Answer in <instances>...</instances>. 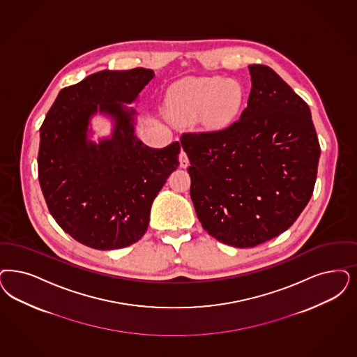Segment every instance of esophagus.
<instances>
[{"label":"esophagus","mask_w":357,"mask_h":357,"mask_svg":"<svg viewBox=\"0 0 357 357\" xmlns=\"http://www.w3.org/2000/svg\"><path fill=\"white\" fill-rule=\"evenodd\" d=\"M188 165H190L188 157H187L185 151L182 150V151H181V154H179V166H181V167H183V169H185Z\"/></svg>","instance_id":"1"}]
</instances>
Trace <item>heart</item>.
Listing matches in <instances>:
<instances>
[{
  "instance_id": "heart-1",
  "label": "heart",
  "mask_w": 357,
  "mask_h": 357,
  "mask_svg": "<svg viewBox=\"0 0 357 357\" xmlns=\"http://www.w3.org/2000/svg\"><path fill=\"white\" fill-rule=\"evenodd\" d=\"M245 100L244 88L222 77H187L167 92L166 108L175 123L194 125L199 120L209 129L231 126Z\"/></svg>"
}]
</instances>
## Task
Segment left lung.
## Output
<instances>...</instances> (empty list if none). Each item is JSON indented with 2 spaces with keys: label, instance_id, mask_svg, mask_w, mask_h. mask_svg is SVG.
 <instances>
[{
  "label": "left lung",
  "instance_id": "left-lung-1",
  "mask_svg": "<svg viewBox=\"0 0 357 357\" xmlns=\"http://www.w3.org/2000/svg\"><path fill=\"white\" fill-rule=\"evenodd\" d=\"M248 107L231 126L181 135L190 195L208 234L253 248L290 228L307 206L320 146L311 112L264 64H250Z\"/></svg>",
  "mask_w": 357,
  "mask_h": 357
}]
</instances>
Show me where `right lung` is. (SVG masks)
Segmentation results:
<instances>
[{
  "label": "right lung",
  "instance_id": "obj_1",
  "mask_svg": "<svg viewBox=\"0 0 357 357\" xmlns=\"http://www.w3.org/2000/svg\"><path fill=\"white\" fill-rule=\"evenodd\" d=\"M151 70H104L66 86L40 126L38 178L50 213L84 245L111 250L132 245L148 229L154 197L178 169L179 142L149 148L135 135V101ZM115 119L111 139H86L96 112Z\"/></svg>",
  "mask_w": 357,
  "mask_h": 357
}]
</instances>
